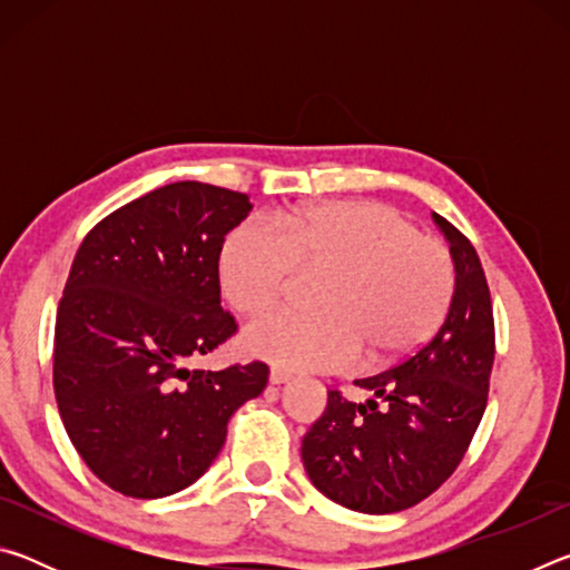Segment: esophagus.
<instances>
[{"mask_svg": "<svg viewBox=\"0 0 570 570\" xmlns=\"http://www.w3.org/2000/svg\"><path fill=\"white\" fill-rule=\"evenodd\" d=\"M292 377L294 374L282 370V366H272V372H268V382L272 384H286V382H292Z\"/></svg>", "mask_w": 570, "mask_h": 570, "instance_id": "obj_1", "label": "esophagus"}]
</instances>
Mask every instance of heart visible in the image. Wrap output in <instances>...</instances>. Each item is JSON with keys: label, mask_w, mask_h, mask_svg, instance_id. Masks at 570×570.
<instances>
[{"label": "heart", "mask_w": 570, "mask_h": 570, "mask_svg": "<svg viewBox=\"0 0 570 570\" xmlns=\"http://www.w3.org/2000/svg\"><path fill=\"white\" fill-rule=\"evenodd\" d=\"M302 268L326 274L320 312H276L246 330L250 352L296 370L397 362L435 334L455 294L450 248L377 200L246 220L220 254L224 292L244 314L276 306Z\"/></svg>", "instance_id": "1"}]
</instances>
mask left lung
<instances>
[{"label": "left lung", "mask_w": 570, "mask_h": 570, "mask_svg": "<svg viewBox=\"0 0 570 570\" xmlns=\"http://www.w3.org/2000/svg\"><path fill=\"white\" fill-rule=\"evenodd\" d=\"M450 240L455 294L438 334L407 360L356 380L372 392L330 402L302 440L314 488L356 513H400L435 493L465 458L488 404L495 360L493 304L470 240L432 214Z\"/></svg>", "instance_id": "8db88e82"}]
</instances>
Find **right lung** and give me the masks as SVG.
<instances>
[{
	"label": "right lung",
	"instance_id": "1",
	"mask_svg": "<svg viewBox=\"0 0 570 570\" xmlns=\"http://www.w3.org/2000/svg\"><path fill=\"white\" fill-rule=\"evenodd\" d=\"M250 208L246 193L170 183L112 210L77 248L55 322L57 410L85 465L122 495L196 482L230 414L266 387L264 362L188 366L238 330L220 306L218 258Z\"/></svg>",
	"mask_w": 570,
	"mask_h": 570
}]
</instances>
